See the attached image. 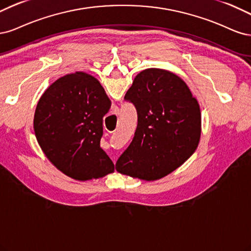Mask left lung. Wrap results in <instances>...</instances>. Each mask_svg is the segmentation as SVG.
<instances>
[{
	"label": "left lung",
	"mask_w": 251,
	"mask_h": 251,
	"mask_svg": "<svg viewBox=\"0 0 251 251\" xmlns=\"http://www.w3.org/2000/svg\"><path fill=\"white\" fill-rule=\"evenodd\" d=\"M124 99L137 112L133 140L116 164L121 173L156 180L173 172L198 147L201 112L181 78L161 69L137 74Z\"/></svg>",
	"instance_id": "8db88e82"
}]
</instances>
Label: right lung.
Here are the masks:
<instances>
[{"label":"right lung","instance_id":"1","mask_svg":"<svg viewBox=\"0 0 251 251\" xmlns=\"http://www.w3.org/2000/svg\"><path fill=\"white\" fill-rule=\"evenodd\" d=\"M110 105L98 80L83 72L60 77L40 97L33 121L36 140L62 173L84 181L115 171L100 147Z\"/></svg>","mask_w":251,"mask_h":251}]
</instances>
